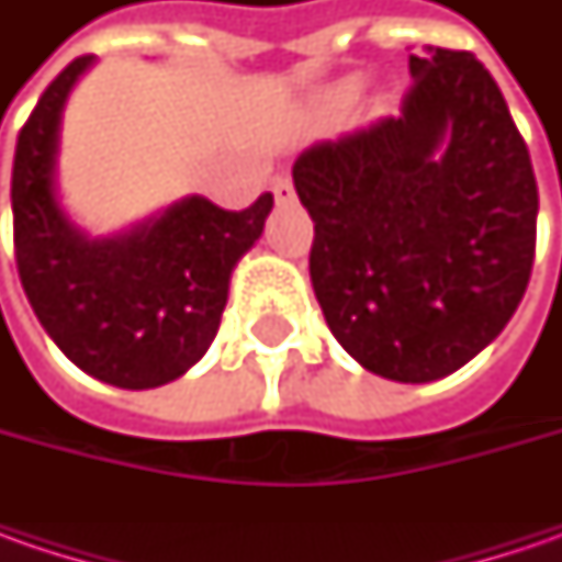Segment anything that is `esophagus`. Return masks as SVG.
Returning <instances> with one entry per match:
<instances>
[{
	"label": "esophagus",
	"mask_w": 562,
	"mask_h": 562,
	"mask_svg": "<svg viewBox=\"0 0 562 562\" xmlns=\"http://www.w3.org/2000/svg\"><path fill=\"white\" fill-rule=\"evenodd\" d=\"M274 200L278 203H291L293 200V184H291V178H274Z\"/></svg>",
	"instance_id": "obj_1"
}]
</instances>
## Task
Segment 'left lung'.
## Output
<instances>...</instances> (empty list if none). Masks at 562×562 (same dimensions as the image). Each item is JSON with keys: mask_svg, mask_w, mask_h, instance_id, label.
<instances>
[{"mask_svg": "<svg viewBox=\"0 0 562 562\" xmlns=\"http://www.w3.org/2000/svg\"><path fill=\"white\" fill-rule=\"evenodd\" d=\"M397 119L303 149L313 291L369 372L422 384L504 331L535 262L538 184L507 99L472 53L409 55Z\"/></svg>", "mask_w": 562, "mask_h": 562, "instance_id": "1", "label": "left lung"}]
</instances>
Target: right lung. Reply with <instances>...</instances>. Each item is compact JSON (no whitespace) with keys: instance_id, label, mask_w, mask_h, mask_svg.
Wrapping results in <instances>:
<instances>
[{"instance_id":"right-lung-1","label":"right lung","mask_w":562,"mask_h":562,"mask_svg":"<svg viewBox=\"0 0 562 562\" xmlns=\"http://www.w3.org/2000/svg\"><path fill=\"white\" fill-rule=\"evenodd\" d=\"M93 65L75 58L24 121L11 168L14 259L58 350L105 384L143 391L181 378L215 340L227 284L274 205L262 193L227 212L187 196L115 237L90 240L58 205L55 153L65 99Z\"/></svg>"}]
</instances>
